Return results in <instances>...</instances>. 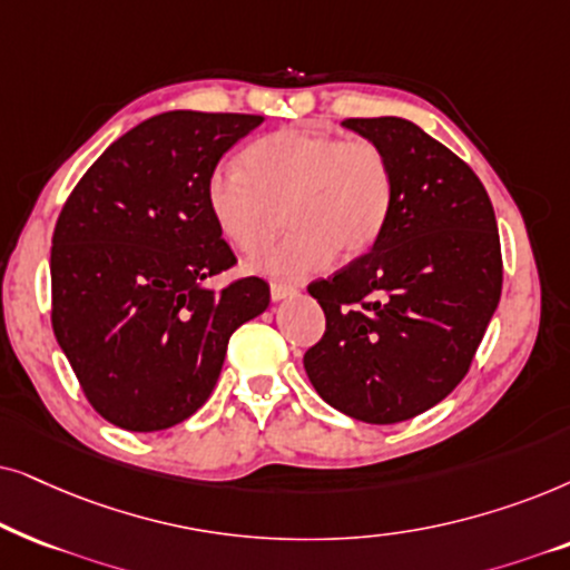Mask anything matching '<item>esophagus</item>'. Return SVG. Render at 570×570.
Returning a JSON list of instances; mask_svg holds the SVG:
<instances>
[{"label": "esophagus", "instance_id": "esophagus-1", "mask_svg": "<svg viewBox=\"0 0 570 570\" xmlns=\"http://www.w3.org/2000/svg\"><path fill=\"white\" fill-rule=\"evenodd\" d=\"M271 297H273V302L289 299V297H294V289H292V286H284V284H271Z\"/></svg>", "mask_w": 570, "mask_h": 570}]
</instances>
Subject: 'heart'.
I'll use <instances>...</instances> for the list:
<instances>
[{"instance_id": "obj_1", "label": "heart", "mask_w": 570, "mask_h": 570, "mask_svg": "<svg viewBox=\"0 0 570 570\" xmlns=\"http://www.w3.org/2000/svg\"><path fill=\"white\" fill-rule=\"evenodd\" d=\"M239 161L208 174L206 203L218 232L242 253H257L278 229V208L292 229L249 263L255 273L309 278L333 253L344 261L367 253L385 229L393 171L375 142L284 127L249 142Z\"/></svg>"}]
</instances>
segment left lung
<instances>
[{
	"label": "left lung",
	"mask_w": 570,
	"mask_h": 570,
	"mask_svg": "<svg viewBox=\"0 0 570 570\" xmlns=\"http://www.w3.org/2000/svg\"><path fill=\"white\" fill-rule=\"evenodd\" d=\"M389 156L393 200L367 255L309 284L325 333L305 373L325 404L367 424L428 412L464 381L495 315L503 261L488 189L401 117L346 119Z\"/></svg>",
	"instance_id": "obj_1"
}]
</instances>
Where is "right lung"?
Masks as SVG:
<instances>
[{
    "label": "right lung",
    "mask_w": 570,
    "mask_h": 570,
    "mask_svg": "<svg viewBox=\"0 0 570 570\" xmlns=\"http://www.w3.org/2000/svg\"><path fill=\"white\" fill-rule=\"evenodd\" d=\"M261 125L257 114L150 117L98 156L59 214L51 325L90 406L121 430L193 416L232 333L268 307L257 276L206 286L237 263L208 210V174Z\"/></svg>",
    "instance_id": "1"
}]
</instances>
